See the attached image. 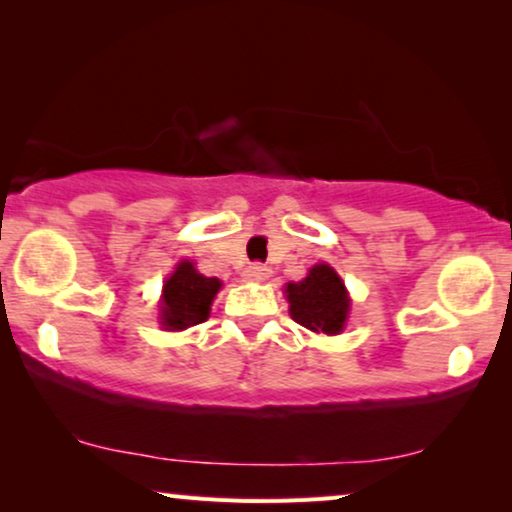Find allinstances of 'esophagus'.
<instances>
[{"label": "esophagus", "instance_id": "esophagus-1", "mask_svg": "<svg viewBox=\"0 0 512 512\" xmlns=\"http://www.w3.org/2000/svg\"><path fill=\"white\" fill-rule=\"evenodd\" d=\"M270 275H272V270L263 263H251L242 272V277L249 279V282H265V279H268Z\"/></svg>", "mask_w": 512, "mask_h": 512}]
</instances>
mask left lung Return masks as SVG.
<instances>
[{
    "label": "left lung",
    "instance_id": "obj_1",
    "mask_svg": "<svg viewBox=\"0 0 512 512\" xmlns=\"http://www.w3.org/2000/svg\"><path fill=\"white\" fill-rule=\"evenodd\" d=\"M286 298L291 319L314 333L335 335L345 326L349 312L345 284L326 263L314 265L300 282L286 284Z\"/></svg>",
    "mask_w": 512,
    "mask_h": 512
}]
</instances>
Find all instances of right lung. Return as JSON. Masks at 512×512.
Instances as JSON below:
<instances>
[{
	"label": "right lung",
	"mask_w": 512,
	"mask_h": 512,
	"mask_svg": "<svg viewBox=\"0 0 512 512\" xmlns=\"http://www.w3.org/2000/svg\"><path fill=\"white\" fill-rule=\"evenodd\" d=\"M221 289L216 277H205L191 261H181L163 286V326L167 331H184L209 317V305Z\"/></svg>",
	"instance_id": "add662e5"
}]
</instances>
